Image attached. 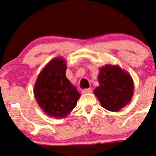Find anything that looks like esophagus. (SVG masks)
Here are the masks:
<instances>
[{
    "label": "esophagus",
    "instance_id": "obj_1",
    "mask_svg": "<svg viewBox=\"0 0 156 156\" xmlns=\"http://www.w3.org/2000/svg\"><path fill=\"white\" fill-rule=\"evenodd\" d=\"M92 92V90L90 88H87V89H84V90H82V93L83 94H86V93H90Z\"/></svg>",
    "mask_w": 156,
    "mask_h": 156
}]
</instances>
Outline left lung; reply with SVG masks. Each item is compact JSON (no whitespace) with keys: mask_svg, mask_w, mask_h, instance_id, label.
Here are the masks:
<instances>
[{"mask_svg":"<svg viewBox=\"0 0 156 156\" xmlns=\"http://www.w3.org/2000/svg\"><path fill=\"white\" fill-rule=\"evenodd\" d=\"M99 70V86L93 91L95 96L105 109L112 112L120 111L130 103L133 95L131 76L119 66L107 64Z\"/></svg>","mask_w":156,"mask_h":156,"instance_id":"left-lung-1","label":"left lung"}]
</instances>
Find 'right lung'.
I'll use <instances>...</instances> for the list:
<instances>
[{
  "instance_id": "add662e5",
  "label": "right lung",
  "mask_w": 156,
  "mask_h": 156,
  "mask_svg": "<svg viewBox=\"0 0 156 156\" xmlns=\"http://www.w3.org/2000/svg\"><path fill=\"white\" fill-rule=\"evenodd\" d=\"M66 61L52 59L39 73L33 93L39 106L50 117L63 118L76 107L80 94L66 76Z\"/></svg>"
}]
</instances>
